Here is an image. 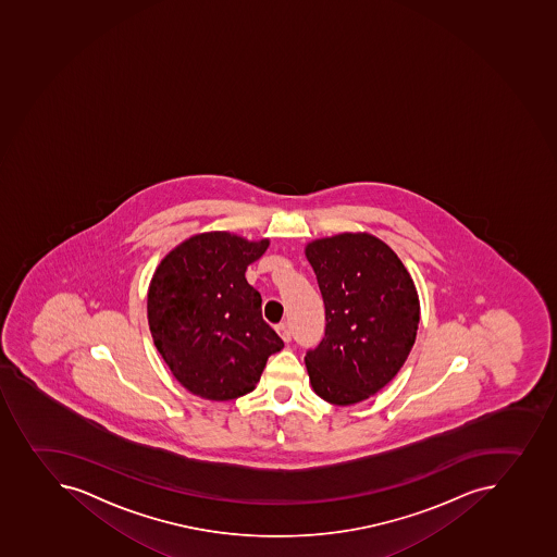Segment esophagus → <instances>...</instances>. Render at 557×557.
<instances>
[{
    "instance_id": "esophagus-1",
    "label": "esophagus",
    "mask_w": 557,
    "mask_h": 557,
    "mask_svg": "<svg viewBox=\"0 0 557 557\" xmlns=\"http://www.w3.org/2000/svg\"><path fill=\"white\" fill-rule=\"evenodd\" d=\"M276 332L280 334L281 339L285 341V343H290L292 334L290 329H288V324L280 323L276 324Z\"/></svg>"
}]
</instances>
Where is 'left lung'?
Returning a JSON list of instances; mask_svg holds the SVG:
<instances>
[{"label":"left lung","mask_w":557,"mask_h":557,"mask_svg":"<svg viewBox=\"0 0 557 557\" xmlns=\"http://www.w3.org/2000/svg\"><path fill=\"white\" fill-rule=\"evenodd\" d=\"M305 256L326 312L305 357L313 392L335 406L362 403L393 381L417 339L420 301L403 261L368 233L313 239Z\"/></svg>","instance_id":"1"}]
</instances>
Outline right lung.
<instances>
[{"mask_svg":"<svg viewBox=\"0 0 557 557\" xmlns=\"http://www.w3.org/2000/svg\"><path fill=\"white\" fill-rule=\"evenodd\" d=\"M269 244L227 231L195 234L154 269L151 337L176 381L197 397L223 403L247 395L283 348L261 318L260 292L245 280Z\"/></svg>","mask_w":557,"mask_h":557,"instance_id":"obj_1","label":"right lung"}]
</instances>
